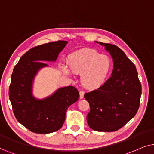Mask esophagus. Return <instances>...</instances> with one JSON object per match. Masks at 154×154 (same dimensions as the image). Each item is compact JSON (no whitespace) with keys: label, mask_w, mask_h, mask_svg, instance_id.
Masks as SVG:
<instances>
[{"label":"esophagus","mask_w":154,"mask_h":154,"mask_svg":"<svg viewBox=\"0 0 154 154\" xmlns=\"http://www.w3.org/2000/svg\"><path fill=\"white\" fill-rule=\"evenodd\" d=\"M84 95H85V91H82V90L79 91V98H80L81 99L84 98Z\"/></svg>","instance_id":"esophagus-1"}]
</instances>
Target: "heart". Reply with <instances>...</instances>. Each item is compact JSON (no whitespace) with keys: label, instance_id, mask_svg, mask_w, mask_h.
<instances>
[{"label":"heart","instance_id":"heart-1","mask_svg":"<svg viewBox=\"0 0 154 154\" xmlns=\"http://www.w3.org/2000/svg\"><path fill=\"white\" fill-rule=\"evenodd\" d=\"M69 68L74 73L81 75V82L89 89H96L103 86L108 79L112 68L111 59L101 55L93 49H85L72 53L68 58ZM63 72L70 75L67 67Z\"/></svg>","mask_w":154,"mask_h":154}]
</instances>
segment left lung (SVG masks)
<instances>
[{"label":"left lung","mask_w":154,"mask_h":154,"mask_svg":"<svg viewBox=\"0 0 154 154\" xmlns=\"http://www.w3.org/2000/svg\"><path fill=\"white\" fill-rule=\"evenodd\" d=\"M99 44L110 53L113 69L103 86L85 94L90 106L87 123L95 131L114 132L122 128L138 111L141 85L136 67L121 49L116 45Z\"/></svg>","instance_id":"left-lung-1"}]
</instances>
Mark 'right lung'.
I'll return each mask as SVG.
<instances>
[{"mask_svg":"<svg viewBox=\"0 0 154 154\" xmlns=\"http://www.w3.org/2000/svg\"><path fill=\"white\" fill-rule=\"evenodd\" d=\"M66 41L50 42L31 48L14 67L9 87V98L17 121L37 134H48L60 130L65 122L67 109L79 97L75 87H63L44 99L32 96L33 79L44 61H56Z\"/></svg>","mask_w":154,"mask_h":154,"instance_id":"add662e5","label":"right lung"}]
</instances>
